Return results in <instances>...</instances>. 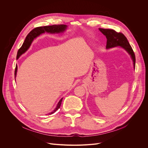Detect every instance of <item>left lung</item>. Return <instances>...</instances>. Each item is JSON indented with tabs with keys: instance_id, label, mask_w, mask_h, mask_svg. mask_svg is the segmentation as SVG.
Listing matches in <instances>:
<instances>
[{
	"instance_id": "obj_1",
	"label": "left lung",
	"mask_w": 148,
	"mask_h": 148,
	"mask_svg": "<svg viewBox=\"0 0 148 148\" xmlns=\"http://www.w3.org/2000/svg\"><path fill=\"white\" fill-rule=\"evenodd\" d=\"M100 31L105 35L107 38L106 48L109 49L113 47L120 46L131 55L134 62V68L135 67V56L132 49L128 42L127 38L121 32H117L111 29L99 28Z\"/></svg>"
}]
</instances>
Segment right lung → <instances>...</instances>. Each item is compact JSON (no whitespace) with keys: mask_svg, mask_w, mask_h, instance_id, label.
Wrapping results in <instances>:
<instances>
[{"mask_svg":"<svg viewBox=\"0 0 148 148\" xmlns=\"http://www.w3.org/2000/svg\"><path fill=\"white\" fill-rule=\"evenodd\" d=\"M66 28H67V25L64 24L53 25L39 27L35 28L27 35L24 40V42L23 43L21 47L18 49V51L17 52V59H18L22 54L25 53L28 50V49L29 47L34 39L36 36H39L40 34L44 33L45 32H47L48 33H59L61 32H63L66 29ZM17 71V67L16 66L15 69V72H14L15 78L16 77ZM62 100H63V98H62V99L60 100V101L59 102L56 109L52 112L49 113L48 115H51L54 113L60 108L62 104Z\"/></svg>","mask_w":148,"mask_h":148,"instance_id":"add662e5","label":"right lung"}]
</instances>
